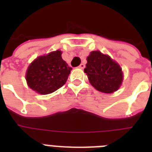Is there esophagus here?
Masks as SVG:
<instances>
[{"label":"esophagus","mask_w":152,"mask_h":152,"mask_svg":"<svg viewBox=\"0 0 152 152\" xmlns=\"http://www.w3.org/2000/svg\"><path fill=\"white\" fill-rule=\"evenodd\" d=\"M78 68H79V69H84V68H85V64H83V63H81V64H80V65H79V66H78Z\"/></svg>","instance_id":"1"}]
</instances>
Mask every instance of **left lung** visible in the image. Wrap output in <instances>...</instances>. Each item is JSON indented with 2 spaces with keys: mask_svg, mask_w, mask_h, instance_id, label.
Returning <instances> with one entry per match:
<instances>
[{
  "mask_svg": "<svg viewBox=\"0 0 152 152\" xmlns=\"http://www.w3.org/2000/svg\"><path fill=\"white\" fill-rule=\"evenodd\" d=\"M84 69L91 84L103 93H113L122 83L121 69L108 55L100 51H92L87 58Z\"/></svg>",
  "mask_w": 152,
  "mask_h": 152,
  "instance_id": "left-lung-1",
  "label": "left lung"
}]
</instances>
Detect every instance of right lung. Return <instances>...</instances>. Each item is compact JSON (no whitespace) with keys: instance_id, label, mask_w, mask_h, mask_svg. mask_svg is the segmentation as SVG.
Returning a JSON list of instances; mask_svg holds the SVG:
<instances>
[{"instance_id":"right-lung-1","label":"right lung","mask_w":152,"mask_h":152,"mask_svg":"<svg viewBox=\"0 0 152 152\" xmlns=\"http://www.w3.org/2000/svg\"><path fill=\"white\" fill-rule=\"evenodd\" d=\"M61 51L51 52L35 59L27 69L26 80L32 90L47 95L66 83L72 68L62 59Z\"/></svg>"}]
</instances>
